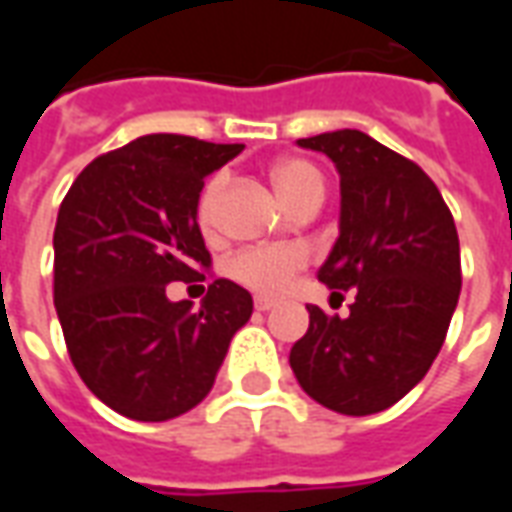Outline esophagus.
<instances>
[{
  "label": "esophagus",
  "instance_id": "obj_1",
  "mask_svg": "<svg viewBox=\"0 0 512 512\" xmlns=\"http://www.w3.org/2000/svg\"><path fill=\"white\" fill-rule=\"evenodd\" d=\"M274 307H277V301H271V299H260V296H257V299H255V310L268 312V310H274Z\"/></svg>",
  "mask_w": 512,
  "mask_h": 512
}]
</instances>
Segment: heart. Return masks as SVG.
<instances>
[{
  "mask_svg": "<svg viewBox=\"0 0 512 512\" xmlns=\"http://www.w3.org/2000/svg\"><path fill=\"white\" fill-rule=\"evenodd\" d=\"M271 178H274V186L282 194V200L288 202L293 211L301 208L304 202H323V194H326L323 175L304 158L279 161L271 172ZM222 189L224 178L216 175L205 183L200 194L197 222L205 233L213 227L216 202L222 197ZM304 266H307V252L301 246H252V249H241L238 255L230 257L227 274L260 296H279L288 290L293 277Z\"/></svg>",
  "mask_w": 512,
  "mask_h": 512,
  "instance_id": "obj_1",
  "label": "heart"
}]
</instances>
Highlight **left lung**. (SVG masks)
I'll return each instance as SVG.
<instances>
[{
  "label": "left lung",
  "instance_id": "obj_1",
  "mask_svg": "<svg viewBox=\"0 0 512 512\" xmlns=\"http://www.w3.org/2000/svg\"><path fill=\"white\" fill-rule=\"evenodd\" d=\"M340 172V238L318 271L354 288L351 315L310 304L290 348L301 389L348 417L395 406L439 356L461 296V246L447 202L422 169L356 128L299 139Z\"/></svg>",
  "mask_w": 512,
  "mask_h": 512
}]
</instances>
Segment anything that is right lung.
<instances>
[{"label":"right lung","mask_w":512,"mask_h":512,"mask_svg":"<svg viewBox=\"0 0 512 512\" xmlns=\"http://www.w3.org/2000/svg\"><path fill=\"white\" fill-rule=\"evenodd\" d=\"M244 145L147 134L73 180L54 227V307L87 389L136 422L180 417L211 392L249 290L213 279L200 310L169 282L205 279L197 224L205 178Z\"/></svg>","instance_id":"add662e5"}]
</instances>
